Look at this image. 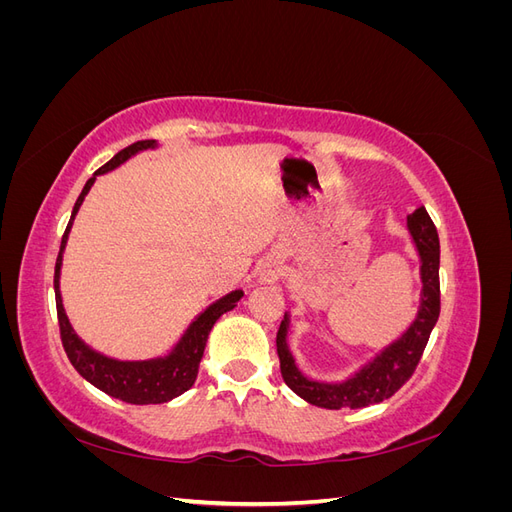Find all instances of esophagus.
I'll return each instance as SVG.
<instances>
[{
    "label": "esophagus",
    "instance_id": "1",
    "mask_svg": "<svg viewBox=\"0 0 512 512\" xmlns=\"http://www.w3.org/2000/svg\"><path fill=\"white\" fill-rule=\"evenodd\" d=\"M282 275H284L282 265L277 260H273V258L262 262L260 269H258L260 284H275L277 280H282Z\"/></svg>",
    "mask_w": 512,
    "mask_h": 512
}]
</instances>
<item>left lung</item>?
<instances>
[{
  "label": "left lung",
  "instance_id": "left-lung-1",
  "mask_svg": "<svg viewBox=\"0 0 512 512\" xmlns=\"http://www.w3.org/2000/svg\"><path fill=\"white\" fill-rule=\"evenodd\" d=\"M408 230L418 258H421L423 288L418 314L404 335L378 352L354 376L344 382H320L301 374L288 348L290 318L284 314L275 339L282 378L307 404L327 410L380 404V401L395 395L414 374L440 316V239L425 207H418L408 215Z\"/></svg>",
  "mask_w": 512,
  "mask_h": 512
}]
</instances>
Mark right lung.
Listing matches in <instances>:
<instances>
[{
	"instance_id": "1",
	"label": "right lung",
	"mask_w": 512,
	"mask_h": 512,
	"mask_svg": "<svg viewBox=\"0 0 512 512\" xmlns=\"http://www.w3.org/2000/svg\"><path fill=\"white\" fill-rule=\"evenodd\" d=\"M156 145H158L156 141H138L126 149H121L113 160H108L104 166H100L94 173V177L85 183L81 196L76 198V203H74L68 228L64 232V237H61L59 256L55 262V282H53L61 344H64V350L68 354L70 363L74 365V369L79 371V374L87 382L94 384L96 389L104 391L106 395H111L121 401H128V404H136V406L166 404V401L175 399L181 393L192 389V384L196 382V376H198V365H200V359H203V352H205L207 339H209V333L213 329L215 320H218L222 314L230 312V309H235L243 297V290H232L220 301L209 305L203 314L194 318V322L190 324L188 331L183 333L177 346L166 356H160V359H149V361L108 359V356L91 350L83 342V339L74 333L72 324L64 312V303H61V292H59L61 258H64V247H66L68 232L74 222V215L79 213L83 200L98 175H104V173H108V170L117 168L119 164L132 158L134 153L153 149Z\"/></svg>"
}]
</instances>
